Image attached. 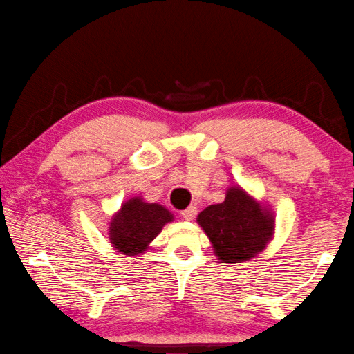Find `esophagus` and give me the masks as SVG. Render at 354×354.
Here are the masks:
<instances>
[{
    "mask_svg": "<svg viewBox=\"0 0 354 354\" xmlns=\"http://www.w3.org/2000/svg\"><path fill=\"white\" fill-rule=\"evenodd\" d=\"M196 213H198V208L191 205V207H188V208H187V210H183V212H182V216H183L185 219H187V221H191V219H194Z\"/></svg>",
    "mask_w": 354,
    "mask_h": 354,
    "instance_id": "34e87169",
    "label": "esophagus"
}]
</instances>
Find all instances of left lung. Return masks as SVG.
<instances>
[{
    "mask_svg": "<svg viewBox=\"0 0 354 354\" xmlns=\"http://www.w3.org/2000/svg\"><path fill=\"white\" fill-rule=\"evenodd\" d=\"M198 223L224 263H240L256 257L274 230L273 215L239 187L230 188L221 204L201 212Z\"/></svg>",
    "mask_w": 354,
    "mask_h": 354,
    "instance_id": "obj_1",
    "label": "left lung"
}]
</instances>
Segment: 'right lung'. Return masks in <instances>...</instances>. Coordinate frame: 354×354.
I'll return each mask as SVG.
<instances>
[{"label": "right lung", "instance_id": "add662e5", "mask_svg": "<svg viewBox=\"0 0 354 354\" xmlns=\"http://www.w3.org/2000/svg\"><path fill=\"white\" fill-rule=\"evenodd\" d=\"M172 213L160 204H149L141 198L129 199L109 223V240L115 251L138 256L172 221Z\"/></svg>", "mask_w": 354, "mask_h": 354}]
</instances>
